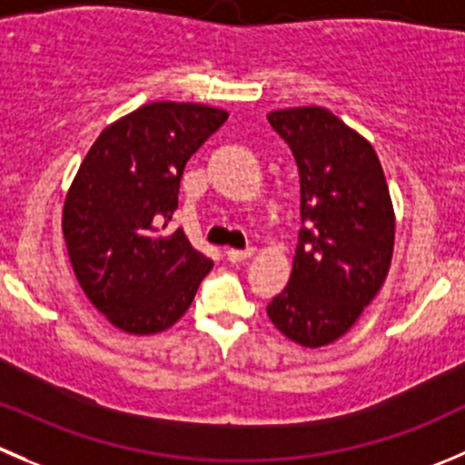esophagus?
I'll use <instances>...</instances> for the list:
<instances>
[{
    "label": "esophagus",
    "mask_w": 465,
    "mask_h": 465,
    "mask_svg": "<svg viewBox=\"0 0 465 465\" xmlns=\"http://www.w3.org/2000/svg\"><path fill=\"white\" fill-rule=\"evenodd\" d=\"M252 254H254V247H247V250H227V259L232 261V263H242V261L250 259Z\"/></svg>",
    "instance_id": "esophagus-1"
}]
</instances>
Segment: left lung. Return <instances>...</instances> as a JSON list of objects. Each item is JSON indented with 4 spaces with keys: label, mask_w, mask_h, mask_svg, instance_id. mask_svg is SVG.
I'll return each mask as SVG.
<instances>
[{
    "label": "left lung",
    "mask_w": 465,
    "mask_h": 465,
    "mask_svg": "<svg viewBox=\"0 0 465 465\" xmlns=\"http://www.w3.org/2000/svg\"><path fill=\"white\" fill-rule=\"evenodd\" d=\"M268 123L300 170V215L288 286L268 304L274 327L304 347L350 331L384 286L395 213L377 152L322 106L272 111Z\"/></svg>",
    "instance_id": "8db88e82"
}]
</instances>
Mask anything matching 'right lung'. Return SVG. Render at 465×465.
I'll return each mask as SVG.
<instances>
[{"label": "right lung", "instance_id": "obj_1", "mask_svg": "<svg viewBox=\"0 0 465 465\" xmlns=\"http://www.w3.org/2000/svg\"><path fill=\"white\" fill-rule=\"evenodd\" d=\"M224 120L204 104H145L99 134L67 191L63 236L76 282L123 331L173 327L213 268L183 229L165 227L188 159Z\"/></svg>", "mask_w": 465, "mask_h": 465}]
</instances>
